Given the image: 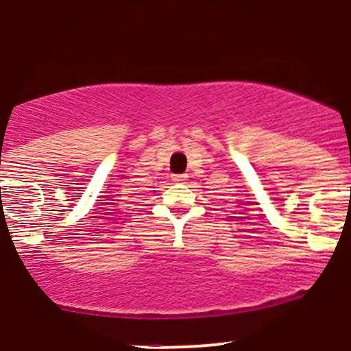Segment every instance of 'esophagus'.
<instances>
[{"label": "esophagus", "mask_w": 351, "mask_h": 351, "mask_svg": "<svg viewBox=\"0 0 351 351\" xmlns=\"http://www.w3.org/2000/svg\"><path fill=\"white\" fill-rule=\"evenodd\" d=\"M186 178H188V175H175V178H173V180H175V181H184Z\"/></svg>", "instance_id": "obj_1"}]
</instances>
